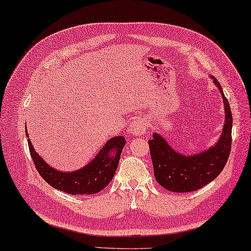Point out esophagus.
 Segmentation results:
<instances>
[{"label":"esophagus","mask_w":251,"mask_h":251,"mask_svg":"<svg viewBox=\"0 0 251 251\" xmlns=\"http://www.w3.org/2000/svg\"><path fill=\"white\" fill-rule=\"evenodd\" d=\"M129 131L131 134H133V136H136V137L142 136V134H145V132H146V121L141 118L137 119V120H134L130 125Z\"/></svg>","instance_id":"obj_1"}]
</instances>
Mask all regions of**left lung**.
<instances>
[{"label":"left lung","instance_id":"8db88e82","mask_svg":"<svg viewBox=\"0 0 251 251\" xmlns=\"http://www.w3.org/2000/svg\"><path fill=\"white\" fill-rule=\"evenodd\" d=\"M212 79L222 95L225 105V125L221 137L214 146L195 155L185 156L177 152L158 133L148 141L153 174L160 186L175 193L194 192L217 178L228 161L231 150L232 114L228 100L215 77Z\"/></svg>","mask_w":251,"mask_h":251}]
</instances>
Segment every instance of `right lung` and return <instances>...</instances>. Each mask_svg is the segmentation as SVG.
I'll return each mask as SVG.
<instances>
[{"label":"right lung","mask_w":251,"mask_h":251,"mask_svg":"<svg viewBox=\"0 0 251 251\" xmlns=\"http://www.w3.org/2000/svg\"><path fill=\"white\" fill-rule=\"evenodd\" d=\"M28 145L38 173L50 186L73 195H91L102 191L112 180L126 140L122 136L111 138L91 163L75 172H59L50 167L39 156L30 141Z\"/></svg>","instance_id":"obj_1"}]
</instances>
